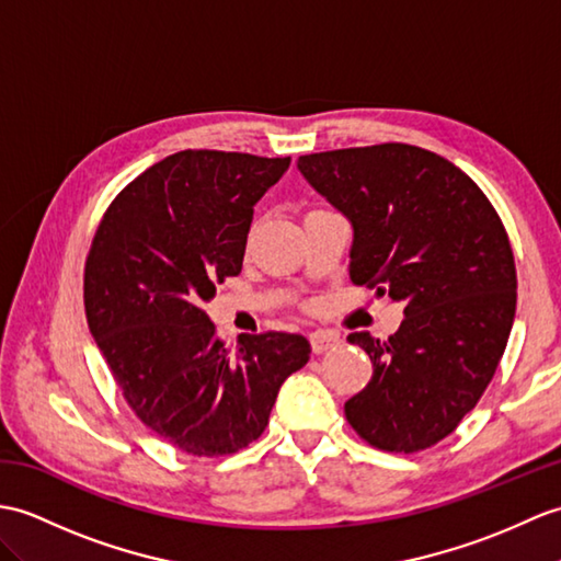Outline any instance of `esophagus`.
<instances>
[{
	"mask_svg": "<svg viewBox=\"0 0 561 561\" xmlns=\"http://www.w3.org/2000/svg\"><path fill=\"white\" fill-rule=\"evenodd\" d=\"M340 342H342L340 334H334V332L318 330V332L310 334V348H312V354H324V351L340 346Z\"/></svg>",
	"mask_w": 561,
	"mask_h": 561,
	"instance_id": "esophagus-1",
	"label": "esophagus"
}]
</instances>
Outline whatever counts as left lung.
<instances>
[{
  "label": "left lung",
  "instance_id": "left-lung-1",
  "mask_svg": "<svg viewBox=\"0 0 561 561\" xmlns=\"http://www.w3.org/2000/svg\"><path fill=\"white\" fill-rule=\"evenodd\" d=\"M296 167L348 219L351 282L403 306L387 342L346 336L373 360L346 421L387 451L433 447L476 407L510 340L516 267L502 219L459 167L403 142L301 154Z\"/></svg>",
  "mask_w": 561,
  "mask_h": 561
}]
</instances>
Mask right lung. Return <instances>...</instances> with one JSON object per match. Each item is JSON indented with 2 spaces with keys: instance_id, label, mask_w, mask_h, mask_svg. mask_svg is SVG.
Returning <instances> with one entry per match:
<instances>
[{
  "instance_id": "1",
  "label": "right lung",
  "mask_w": 561,
  "mask_h": 561,
  "mask_svg": "<svg viewBox=\"0 0 561 561\" xmlns=\"http://www.w3.org/2000/svg\"><path fill=\"white\" fill-rule=\"evenodd\" d=\"M291 158L181 150L104 213L85 263V316L138 419L193 457L263 435L279 387L310 358L301 334H241L227 351L205 312L243 265L253 207Z\"/></svg>"
}]
</instances>
